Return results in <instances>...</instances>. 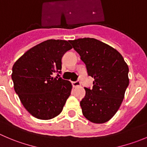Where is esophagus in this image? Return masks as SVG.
<instances>
[{
  "label": "esophagus",
  "instance_id": "34e87169",
  "mask_svg": "<svg viewBox=\"0 0 147 147\" xmlns=\"http://www.w3.org/2000/svg\"><path fill=\"white\" fill-rule=\"evenodd\" d=\"M72 85L74 87H77V86H79L81 85V83L79 81H76V82H73Z\"/></svg>",
  "mask_w": 147,
  "mask_h": 147
}]
</instances>
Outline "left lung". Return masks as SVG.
Instances as JSON below:
<instances>
[{
	"mask_svg": "<svg viewBox=\"0 0 147 147\" xmlns=\"http://www.w3.org/2000/svg\"><path fill=\"white\" fill-rule=\"evenodd\" d=\"M89 76L94 79L92 89L84 88L80 102L84 116L94 123H103L116 113L129 84L128 66L119 52L94 38L70 40Z\"/></svg>",
	"mask_w": 147,
	"mask_h": 147,
	"instance_id": "obj_1",
	"label": "left lung"
}]
</instances>
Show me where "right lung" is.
Returning a JSON list of instances; mask_svg holds the SVG:
<instances>
[{"instance_id": "1", "label": "right lung", "mask_w": 147, "mask_h": 147, "mask_svg": "<svg viewBox=\"0 0 147 147\" xmlns=\"http://www.w3.org/2000/svg\"><path fill=\"white\" fill-rule=\"evenodd\" d=\"M72 48L68 41L48 40L29 49L13 64L11 79L21 102L32 116L50 120L62 112L72 85L63 79L61 58Z\"/></svg>"}]
</instances>
